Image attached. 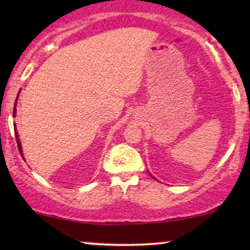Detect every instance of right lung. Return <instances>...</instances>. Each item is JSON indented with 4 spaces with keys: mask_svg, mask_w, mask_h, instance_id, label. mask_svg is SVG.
I'll return each mask as SVG.
<instances>
[{
    "mask_svg": "<svg viewBox=\"0 0 250 250\" xmlns=\"http://www.w3.org/2000/svg\"><path fill=\"white\" fill-rule=\"evenodd\" d=\"M16 109L14 108V116H15V114H16ZM15 136H16V142H17V147H19V150H20V154H21V156H23V155H22V147H21V142H20V140H19V135H17V133H15Z\"/></svg>",
    "mask_w": 250,
    "mask_h": 250,
    "instance_id": "add662e5",
    "label": "right lung"
}]
</instances>
